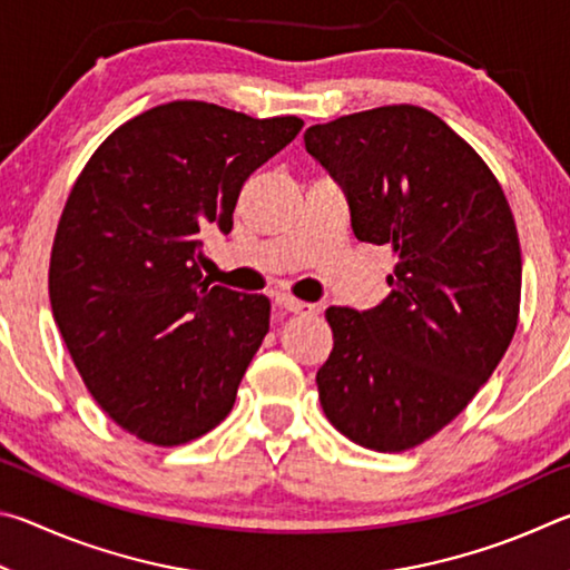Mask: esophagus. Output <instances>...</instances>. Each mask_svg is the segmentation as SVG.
I'll use <instances>...</instances> for the list:
<instances>
[{
	"instance_id": "34e87169",
	"label": "esophagus",
	"mask_w": 570,
	"mask_h": 570,
	"mask_svg": "<svg viewBox=\"0 0 570 570\" xmlns=\"http://www.w3.org/2000/svg\"><path fill=\"white\" fill-rule=\"evenodd\" d=\"M275 303H277V307H283V311L293 313V315H315L317 313V305L295 301V297H291V295H277Z\"/></svg>"
}]
</instances>
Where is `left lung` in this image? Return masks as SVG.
I'll return each instance as SVG.
<instances>
[{
	"label": "left lung",
	"instance_id": "1",
	"mask_svg": "<svg viewBox=\"0 0 570 570\" xmlns=\"http://www.w3.org/2000/svg\"><path fill=\"white\" fill-rule=\"evenodd\" d=\"M305 147L345 187L355 237L395 255L381 305L325 311L333 353L315 377L321 405L353 443L411 451L473 401L513 341L511 205L483 157L415 105L313 125Z\"/></svg>",
	"mask_w": 570,
	"mask_h": 570
}]
</instances>
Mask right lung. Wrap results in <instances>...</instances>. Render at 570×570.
<instances>
[{
	"label": "right lung",
	"instance_id": "add662e5",
	"mask_svg": "<svg viewBox=\"0 0 570 570\" xmlns=\"http://www.w3.org/2000/svg\"><path fill=\"white\" fill-rule=\"evenodd\" d=\"M303 129L195 99L147 109L89 157L59 217L49 301L99 407L139 441L213 431L269 331L265 295L203 277V237L229 233L245 179Z\"/></svg>",
	"mask_w": 570,
	"mask_h": 570
}]
</instances>
